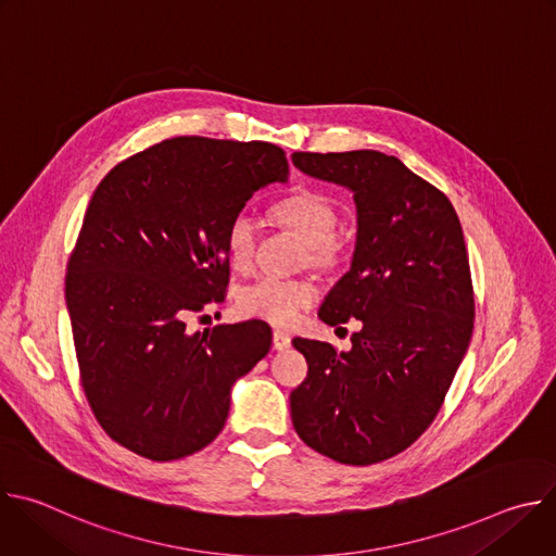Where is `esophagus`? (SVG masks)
<instances>
[{
  "label": "esophagus",
  "mask_w": 556,
  "mask_h": 556,
  "mask_svg": "<svg viewBox=\"0 0 556 556\" xmlns=\"http://www.w3.org/2000/svg\"><path fill=\"white\" fill-rule=\"evenodd\" d=\"M273 348H275L277 352L288 350V348H290V337H288L286 332H281V330H275V332H273Z\"/></svg>",
  "instance_id": "esophagus-1"
}]
</instances>
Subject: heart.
<instances>
[{
	"instance_id": "1",
	"label": "heart",
	"mask_w": 556,
	"mask_h": 556,
	"mask_svg": "<svg viewBox=\"0 0 556 556\" xmlns=\"http://www.w3.org/2000/svg\"><path fill=\"white\" fill-rule=\"evenodd\" d=\"M275 219L305 242V260L316 268H334L343 257V244L334 237L339 224L337 206L321 193L299 191L273 208ZM257 224L249 211H237L224 230V249L235 270L253 264ZM314 288L301 279L260 277L237 294V305L249 316L286 326L296 319L301 307L309 305Z\"/></svg>"
}]
</instances>
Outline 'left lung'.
Masks as SVG:
<instances>
[{
  "label": "left lung",
  "instance_id": "left-lung-1",
  "mask_svg": "<svg viewBox=\"0 0 556 556\" xmlns=\"http://www.w3.org/2000/svg\"><path fill=\"white\" fill-rule=\"evenodd\" d=\"M299 172L354 193L356 247L319 319L361 321L352 350L294 339L307 378L290 393L299 438L367 466L412 446L438 416L472 334L464 232L448 198L374 149L294 151Z\"/></svg>",
  "mask_w": 556,
  "mask_h": 556
}]
</instances>
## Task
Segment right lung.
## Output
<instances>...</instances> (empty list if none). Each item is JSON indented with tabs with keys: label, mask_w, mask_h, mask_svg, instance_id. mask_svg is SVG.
<instances>
[{
	"label": "right lung",
	"mask_w": 556,
	"mask_h": 556,
	"mask_svg": "<svg viewBox=\"0 0 556 556\" xmlns=\"http://www.w3.org/2000/svg\"><path fill=\"white\" fill-rule=\"evenodd\" d=\"M288 180L270 142L178 136L97 187L67 262L65 303L86 399L125 448L172 462L224 429L230 389L270 350L264 321L187 332L228 283L224 230L255 191Z\"/></svg>",
	"instance_id": "1"
}]
</instances>
